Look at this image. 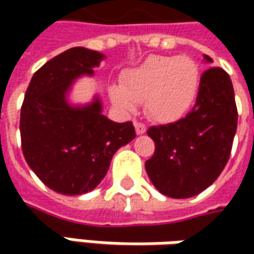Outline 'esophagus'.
I'll return each instance as SVG.
<instances>
[{
    "label": "esophagus",
    "instance_id": "34e87169",
    "mask_svg": "<svg viewBox=\"0 0 254 254\" xmlns=\"http://www.w3.org/2000/svg\"><path fill=\"white\" fill-rule=\"evenodd\" d=\"M134 127H135V132H137V134H144L145 130H147L145 124H142V123L140 122H134Z\"/></svg>",
    "mask_w": 254,
    "mask_h": 254
}]
</instances>
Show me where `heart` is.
I'll return each mask as SVG.
<instances>
[{
    "instance_id": "b5f03b06",
    "label": "heart",
    "mask_w": 254,
    "mask_h": 254,
    "mask_svg": "<svg viewBox=\"0 0 254 254\" xmlns=\"http://www.w3.org/2000/svg\"><path fill=\"white\" fill-rule=\"evenodd\" d=\"M199 67L188 56H151L128 70L122 86L110 90L124 112L145 100V113L157 122H172L190 110L199 89Z\"/></svg>"
}]
</instances>
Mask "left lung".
Returning a JSON list of instances; mask_svg holds the SVG:
<instances>
[{
	"mask_svg": "<svg viewBox=\"0 0 254 254\" xmlns=\"http://www.w3.org/2000/svg\"><path fill=\"white\" fill-rule=\"evenodd\" d=\"M205 61L212 62L205 55ZM238 128V109L229 74L213 66L200 76L196 102L185 117L152 126L155 151L145 170L161 193L190 198L218 180L229 160Z\"/></svg>",
	"mask_w": 254,
	"mask_h": 254,
	"instance_id": "8db88e82",
	"label": "left lung"
}]
</instances>
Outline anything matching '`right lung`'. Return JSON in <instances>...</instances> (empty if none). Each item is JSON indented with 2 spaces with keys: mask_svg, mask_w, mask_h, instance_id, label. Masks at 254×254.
Returning <instances> with one entry per match:
<instances>
[{
  "mask_svg": "<svg viewBox=\"0 0 254 254\" xmlns=\"http://www.w3.org/2000/svg\"><path fill=\"white\" fill-rule=\"evenodd\" d=\"M104 55L82 46L67 49L38 69L21 107L25 161L48 188L82 195L106 177L114 152L135 137L131 122L114 123L102 103L73 107L66 93L76 77L93 74Z\"/></svg>",
  "mask_w": 254,
  "mask_h": 254,
  "instance_id": "add662e5",
  "label": "right lung"
}]
</instances>
